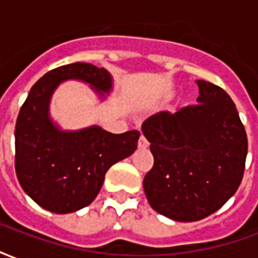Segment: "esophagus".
Masks as SVG:
<instances>
[{"label":"esophagus","instance_id":"34e87169","mask_svg":"<svg viewBox=\"0 0 258 258\" xmlns=\"http://www.w3.org/2000/svg\"><path fill=\"white\" fill-rule=\"evenodd\" d=\"M146 146H148V141H146V138L144 135H141L140 141H138V148H140V149H145Z\"/></svg>","mask_w":258,"mask_h":258}]
</instances>
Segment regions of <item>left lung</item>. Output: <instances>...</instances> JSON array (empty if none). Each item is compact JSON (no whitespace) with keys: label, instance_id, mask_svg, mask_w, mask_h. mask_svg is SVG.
<instances>
[{"label":"left lung","instance_id":"1","mask_svg":"<svg viewBox=\"0 0 258 258\" xmlns=\"http://www.w3.org/2000/svg\"><path fill=\"white\" fill-rule=\"evenodd\" d=\"M198 105L159 112L142 124L153 167L144 178L152 209L174 221H199L221 209L242 182L247 137L225 91L198 80Z\"/></svg>","mask_w":258,"mask_h":258}]
</instances>
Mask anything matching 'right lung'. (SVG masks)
<instances>
[{"mask_svg":"<svg viewBox=\"0 0 258 258\" xmlns=\"http://www.w3.org/2000/svg\"><path fill=\"white\" fill-rule=\"evenodd\" d=\"M80 80L96 92L112 91L103 68L76 62L44 74L31 87L15 128V170L20 186L42 209L73 213L92 203L114 163L133 155L140 131L112 134L98 125L62 131L49 117L53 91L66 80Z\"/></svg>","mask_w":258,"mask_h":258,"instance_id":"obj_1","label":"right lung"}]
</instances>
